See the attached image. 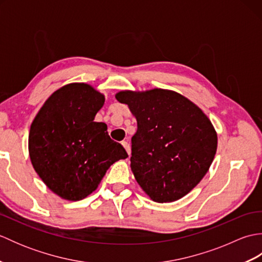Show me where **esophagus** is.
Wrapping results in <instances>:
<instances>
[{"label":"esophagus","instance_id":"obj_1","mask_svg":"<svg viewBox=\"0 0 262 262\" xmlns=\"http://www.w3.org/2000/svg\"><path fill=\"white\" fill-rule=\"evenodd\" d=\"M122 144V146L125 147V149H126V152L128 153V155H130V146H129V144H128V142H122L121 143Z\"/></svg>","mask_w":262,"mask_h":262}]
</instances>
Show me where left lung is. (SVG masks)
Returning <instances> with one entry per match:
<instances>
[{
    "instance_id": "left-lung-1",
    "label": "left lung",
    "mask_w": 262,
    "mask_h": 262,
    "mask_svg": "<svg viewBox=\"0 0 262 262\" xmlns=\"http://www.w3.org/2000/svg\"><path fill=\"white\" fill-rule=\"evenodd\" d=\"M137 120L130 166L157 203H171L196 187L213 162L217 135L202 110L181 94L154 89L116 94Z\"/></svg>"
}]
</instances>
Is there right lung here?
Returning a JSON list of instances; mask_svg holds the SVG:
<instances>
[{"mask_svg": "<svg viewBox=\"0 0 262 262\" xmlns=\"http://www.w3.org/2000/svg\"><path fill=\"white\" fill-rule=\"evenodd\" d=\"M103 103V94L92 86L72 83L46 100L31 124L33 169L53 192L66 200L89 196L110 165L128 157L109 137L107 125L93 121Z\"/></svg>", "mask_w": 262, "mask_h": 262, "instance_id": "right-lung-1", "label": "right lung"}]
</instances>
